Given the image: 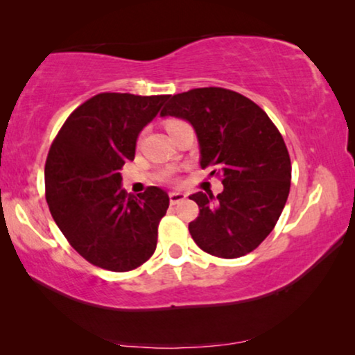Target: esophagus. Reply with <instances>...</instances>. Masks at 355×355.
I'll return each instance as SVG.
<instances>
[{
  "instance_id": "1",
  "label": "esophagus",
  "mask_w": 355,
  "mask_h": 355,
  "mask_svg": "<svg viewBox=\"0 0 355 355\" xmlns=\"http://www.w3.org/2000/svg\"><path fill=\"white\" fill-rule=\"evenodd\" d=\"M186 193L182 192H171L169 193V202H171V205H178V203H181L182 200H186Z\"/></svg>"
}]
</instances>
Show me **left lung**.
<instances>
[{
  "label": "left lung",
  "instance_id": "1",
  "mask_svg": "<svg viewBox=\"0 0 355 355\" xmlns=\"http://www.w3.org/2000/svg\"><path fill=\"white\" fill-rule=\"evenodd\" d=\"M162 118L187 121L196 130L200 166L223 176V192H197L200 208L189 223L207 254L237 259L273 231L291 187V159L279 130L263 110L237 92L207 87L171 96Z\"/></svg>",
  "mask_w": 355,
  "mask_h": 355
}]
</instances>
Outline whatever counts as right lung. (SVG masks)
I'll use <instances>...</instances> for the list:
<instances>
[{"label":"right lung","instance_id":"right-lung-1","mask_svg":"<svg viewBox=\"0 0 355 355\" xmlns=\"http://www.w3.org/2000/svg\"><path fill=\"white\" fill-rule=\"evenodd\" d=\"M168 98L95 95L72 111L48 153L45 187L53 220L69 244L100 268L134 270L157 249L168 193L159 187L128 193L119 171L132 162L140 130Z\"/></svg>","mask_w":355,"mask_h":355}]
</instances>
